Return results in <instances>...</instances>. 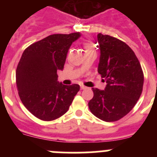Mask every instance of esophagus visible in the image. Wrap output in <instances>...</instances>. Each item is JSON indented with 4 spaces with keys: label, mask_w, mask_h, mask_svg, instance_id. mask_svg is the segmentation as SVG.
<instances>
[{
    "label": "esophagus",
    "mask_w": 157,
    "mask_h": 157,
    "mask_svg": "<svg viewBox=\"0 0 157 157\" xmlns=\"http://www.w3.org/2000/svg\"><path fill=\"white\" fill-rule=\"evenodd\" d=\"M80 88H81V90H85V89H86L87 87H86V86H85L81 85V86H80Z\"/></svg>",
    "instance_id": "esophagus-1"
}]
</instances>
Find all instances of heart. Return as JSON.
Returning a JSON list of instances; mask_svg holds the SVG:
<instances>
[{
    "mask_svg": "<svg viewBox=\"0 0 157 157\" xmlns=\"http://www.w3.org/2000/svg\"><path fill=\"white\" fill-rule=\"evenodd\" d=\"M85 48H86V51L93 49V46H92V45H91L90 43H87V44H86Z\"/></svg>",
    "mask_w": 157,
    "mask_h": 157,
    "instance_id": "1",
    "label": "heart"
}]
</instances>
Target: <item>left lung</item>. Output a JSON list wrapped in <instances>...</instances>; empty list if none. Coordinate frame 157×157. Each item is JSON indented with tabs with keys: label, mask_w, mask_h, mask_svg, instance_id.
<instances>
[{
	"label": "left lung",
	"mask_w": 157,
	"mask_h": 157,
	"mask_svg": "<svg viewBox=\"0 0 157 157\" xmlns=\"http://www.w3.org/2000/svg\"><path fill=\"white\" fill-rule=\"evenodd\" d=\"M98 41L101 51L98 71L107 85L104 90L92 88L94 98L89 101V109L103 121H117L129 113L139 99L143 71L134 51L125 42L101 33Z\"/></svg>",
	"instance_id": "obj_1"
}]
</instances>
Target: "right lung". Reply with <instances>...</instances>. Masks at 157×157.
Returning <instances> with one entry per match:
<instances>
[{
    "label": "right lung",
    "instance_id": "right-lung-1",
    "mask_svg": "<svg viewBox=\"0 0 157 157\" xmlns=\"http://www.w3.org/2000/svg\"><path fill=\"white\" fill-rule=\"evenodd\" d=\"M79 32L52 34L27 47L16 68L19 96L23 105L35 117L52 121L65 114L79 91L78 84L66 86L58 82L71 45Z\"/></svg>",
    "mask_w": 157,
    "mask_h": 157
}]
</instances>
